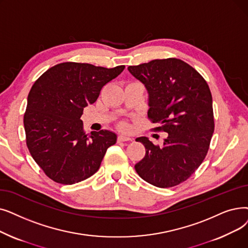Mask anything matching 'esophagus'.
<instances>
[{
  "label": "esophagus",
  "mask_w": 248,
  "mask_h": 248,
  "mask_svg": "<svg viewBox=\"0 0 248 248\" xmlns=\"http://www.w3.org/2000/svg\"><path fill=\"white\" fill-rule=\"evenodd\" d=\"M133 138L127 137V136H124V135H120L117 137V141L118 142H126V141H132Z\"/></svg>",
  "instance_id": "1"
}]
</instances>
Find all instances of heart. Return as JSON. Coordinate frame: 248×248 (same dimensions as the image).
Returning a JSON list of instances; mask_svg holds the SVG:
<instances>
[{
  "instance_id": "b5f03b06",
  "label": "heart",
  "mask_w": 248,
  "mask_h": 248,
  "mask_svg": "<svg viewBox=\"0 0 248 248\" xmlns=\"http://www.w3.org/2000/svg\"><path fill=\"white\" fill-rule=\"evenodd\" d=\"M121 127L123 128V130H127L128 128V125L126 124H124V123H123L122 124H121Z\"/></svg>"
}]
</instances>
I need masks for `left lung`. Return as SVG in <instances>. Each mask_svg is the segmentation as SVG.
<instances>
[{"label":"left lung","instance_id":"obj_1","mask_svg":"<svg viewBox=\"0 0 248 248\" xmlns=\"http://www.w3.org/2000/svg\"><path fill=\"white\" fill-rule=\"evenodd\" d=\"M148 91V116L156 130L168 134L161 146L137 138L146 149L137 173L157 187L186 180L206 157L214 133L213 100L201 75L178 59L153 60L127 68Z\"/></svg>","mask_w":248,"mask_h":248}]
</instances>
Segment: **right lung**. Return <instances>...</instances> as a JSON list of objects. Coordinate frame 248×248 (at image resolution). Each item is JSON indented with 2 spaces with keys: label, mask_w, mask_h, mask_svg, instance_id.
Segmentation results:
<instances>
[{
  "label": "right lung",
  "mask_w": 248,
  "mask_h": 248,
  "mask_svg": "<svg viewBox=\"0 0 248 248\" xmlns=\"http://www.w3.org/2000/svg\"><path fill=\"white\" fill-rule=\"evenodd\" d=\"M124 69L62 62L32 86L24 114L26 144L32 158L53 181L74 185L92 176L106 150L116 143V135L107 130L87 137L81 116L86 106L97 100L103 86Z\"/></svg>",
  "instance_id": "obj_1"
}]
</instances>
